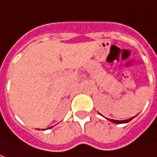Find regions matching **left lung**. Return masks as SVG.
I'll list each match as a JSON object with an SVG mask.
<instances>
[{"label":"left lung","mask_w":157,"mask_h":157,"mask_svg":"<svg viewBox=\"0 0 157 157\" xmlns=\"http://www.w3.org/2000/svg\"><path fill=\"white\" fill-rule=\"evenodd\" d=\"M134 118V117H133ZM133 118H130V119H128V120H126V121H115V120H109V121H110L111 122H113V123H117V124H121V123H127V122H128V121H130Z\"/></svg>","instance_id":"1"}]
</instances>
